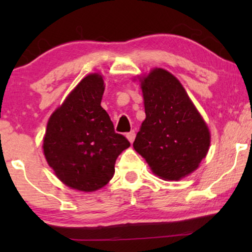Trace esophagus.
<instances>
[{"instance_id": "34e87169", "label": "esophagus", "mask_w": 252, "mask_h": 252, "mask_svg": "<svg viewBox=\"0 0 252 252\" xmlns=\"http://www.w3.org/2000/svg\"><path fill=\"white\" fill-rule=\"evenodd\" d=\"M126 137H127V139H128V141H129L130 143H133L134 139H135V132H134V130H132V132L127 133L126 134Z\"/></svg>"}]
</instances>
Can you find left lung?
Here are the masks:
<instances>
[{
	"label": "left lung",
	"instance_id": "left-lung-1",
	"mask_svg": "<svg viewBox=\"0 0 252 252\" xmlns=\"http://www.w3.org/2000/svg\"><path fill=\"white\" fill-rule=\"evenodd\" d=\"M146 119L133 147L163 180L178 181L208 154L210 132L180 81L163 68L141 80Z\"/></svg>",
	"mask_w": 252,
	"mask_h": 252
}]
</instances>
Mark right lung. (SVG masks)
<instances>
[{
  "instance_id": "add662e5",
  "label": "right lung",
  "mask_w": 252,
  "mask_h": 252,
  "mask_svg": "<svg viewBox=\"0 0 252 252\" xmlns=\"http://www.w3.org/2000/svg\"><path fill=\"white\" fill-rule=\"evenodd\" d=\"M104 81L89 74L51 115L43 139V153L60 180L70 188L95 191L115 174L120 153L130 146L115 132L101 106Z\"/></svg>"
}]
</instances>
